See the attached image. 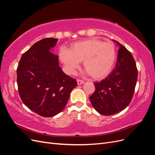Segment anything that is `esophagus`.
Instances as JSON below:
<instances>
[{
    "label": "esophagus",
    "instance_id": "1",
    "mask_svg": "<svg viewBox=\"0 0 155 155\" xmlns=\"http://www.w3.org/2000/svg\"><path fill=\"white\" fill-rule=\"evenodd\" d=\"M77 83H78V85H82V84L84 83V81L82 80H80V79H77Z\"/></svg>",
    "mask_w": 155,
    "mask_h": 155
}]
</instances>
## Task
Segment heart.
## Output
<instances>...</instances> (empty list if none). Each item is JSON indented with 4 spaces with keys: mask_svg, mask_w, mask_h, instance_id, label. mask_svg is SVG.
Instances as JSON below:
<instances>
[{
    "mask_svg": "<svg viewBox=\"0 0 155 155\" xmlns=\"http://www.w3.org/2000/svg\"><path fill=\"white\" fill-rule=\"evenodd\" d=\"M59 58L67 72L72 74L83 61V67L96 80L105 78L113 68L116 58L114 45L96 38L78 41L68 50H61Z\"/></svg>",
    "mask_w": 155,
    "mask_h": 155,
    "instance_id": "b5f03b06",
    "label": "heart"
}]
</instances>
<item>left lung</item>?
<instances>
[{"label":"left lung","mask_w":155,"mask_h":155,"mask_svg":"<svg viewBox=\"0 0 155 155\" xmlns=\"http://www.w3.org/2000/svg\"><path fill=\"white\" fill-rule=\"evenodd\" d=\"M119 46L115 68L105 79L94 83L95 92L89 99L95 110L105 116L115 114L129 105L134 95L138 70L132 54Z\"/></svg>","instance_id":"obj_1"}]
</instances>
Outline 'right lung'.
<instances>
[{
    "label": "right lung",
    "mask_w": 155,
    "mask_h": 155,
    "mask_svg": "<svg viewBox=\"0 0 155 155\" xmlns=\"http://www.w3.org/2000/svg\"><path fill=\"white\" fill-rule=\"evenodd\" d=\"M58 41L46 38L37 42L22 54L17 69L18 91L23 104L43 117L61 112L77 86L76 79L63 72L58 55L51 52Z\"/></svg>",
    "instance_id": "add662e5"
}]
</instances>
